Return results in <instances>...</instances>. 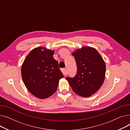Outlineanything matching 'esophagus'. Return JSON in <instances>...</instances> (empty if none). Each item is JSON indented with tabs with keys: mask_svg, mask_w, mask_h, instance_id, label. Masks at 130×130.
I'll return each mask as SVG.
<instances>
[{
	"mask_svg": "<svg viewBox=\"0 0 130 130\" xmlns=\"http://www.w3.org/2000/svg\"><path fill=\"white\" fill-rule=\"evenodd\" d=\"M61 72H62V73L63 74V75H67L66 69H65V68H64V69H61Z\"/></svg>",
	"mask_w": 130,
	"mask_h": 130,
	"instance_id": "1",
	"label": "esophagus"
}]
</instances>
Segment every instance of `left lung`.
Returning <instances> with one entry per match:
<instances>
[{"mask_svg":"<svg viewBox=\"0 0 130 130\" xmlns=\"http://www.w3.org/2000/svg\"><path fill=\"white\" fill-rule=\"evenodd\" d=\"M76 60L77 73L66 79L75 93L89 97L96 93L103 83L106 66L104 60L93 48L84 47L72 54Z\"/></svg>","mask_w":130,"mask_h":130,"instance_id":"obj_1","label":"left lung"}]
</instances>
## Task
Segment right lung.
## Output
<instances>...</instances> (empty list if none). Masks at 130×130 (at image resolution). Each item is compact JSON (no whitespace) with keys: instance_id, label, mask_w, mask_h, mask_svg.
I'll return each instance as SVG.
<instances>
[{"instance_id":"right-lung-1","label":"right lung","mask_w":130,"mask_h":130,"mask_svg":"<svg viewBox=\"0 0 130 130\" xmlns=\"http://www.w3.org/2000/svg\"><path fill=\"white\" fill-rule=\"evenodd\" d=\"M37 47L25 58L22 67V76L26 88L36 97L44 99L56 92L59 80L63 75L58 63L53 58L54 51Z\"/></svg>"}]
</instances>
